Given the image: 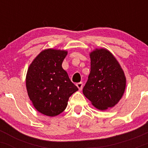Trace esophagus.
Instances as JSON below:
<instances>
[{"label": "esophagus", "mask_w": 148, "mask_h": 148, "mask_svg": "<svg viewBox=\"0 0 148 148\" xmlns=\"http://www.w3.org/2000/svg\"><path fill=\"white\" fill-rule=\"evenodd\" d=\"M83 86H84V84H83V83H81V82L78 83V84H76V86H77V88H79V90H82Z\"/></svg>", "instance_id": "obj_1"}]
</instances>
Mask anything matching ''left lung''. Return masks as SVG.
I'll list each match as a JSON object with an SVG mask.
<instances>
[{
	"instance_id": "1",
	"label": "left lung",
	"mask_w": 148,
	"mask_h": 148,
	"mask_svg": "<svg viewBox=\"0 0 148 148\" xmlns=\"http://www.w3.org/2000/svg\"><path fill=\"white\" fill-rule=\"evenodd\" d=\"M90 73L83 93L98 109L106 110L117 104L126 87V78L118 60L106 49L90 53Z\"/></svg>"
}]
</instances>
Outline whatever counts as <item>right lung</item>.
Segmentation results:
<instances>
[{
	"mask_svg": "<svg viewBox=\"0 0 148 148\" xmlns=\"http://www.w3.org/2000/svg\"><path fill=\"white\" fill-rule=\"evenodd\" d=\"M67 55V51H42L27 72L25 84L30 99L37 111L47 116L64 111L69 97L79 90L62 67Z\"/></svg>",
	"mask_w": 148,
	"mask_h": 148,
	"instance_id": "1",
	"label": "right lung"
}]
</instances>
